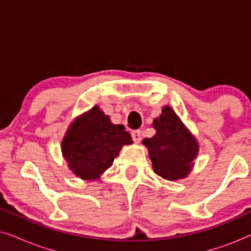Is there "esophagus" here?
<instances>
[{"mask_svg": "<svg viewBox=\"0 0 251 251\" xmlns=\"http://www.w3.org/2000/svg\"><path fill=\"white\" fill-rule=\"evenodd\" d=\"M131 137L133 142L139 143L140 140H142V132H140V130H133L131 132Z\"/></svg>", "mask_w": 251, "mask_h": 251, "instance_id": "esophagus-1", "label": "esophagus"}]
</instances>
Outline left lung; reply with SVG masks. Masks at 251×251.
Wrapping results in <instances>:
<instances>
[{"label":"left lung","mask_w":251,"mask_h":251,"mask_svg":"<svg viewBox=\"0 0 251 251\" xmlns=\"http://www.w3.org/2000/svg\"><path fill=\"white\" fill-rule=\"evenodd\" d=\"M153 126L156 133L143 144L149 149L154 173L169 180L186 177L199 152L197 140L169 106H164Z\"/></svg>","instance_id":"1"}]
</instances>
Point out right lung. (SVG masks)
I'll use <instances>...</instances> for the list:
<instances>
[{
	"instance_id": "1",
	"label": "right lung",
	"mask_w": 251,
	"mask_h": 251,
	"mask_svg": "<svg viewBox=\"0 0 251 251\" xmlns=\"http://www.w3.org/2000/svg\"><path fill=\"white\" fill-rule=\"evenodd\" d=\"M132 143L122 125H113L98 106L72 123L61 150L70 169L82 179H97L112 166L123 145Z\"/></svg>"
}]
</instances>
